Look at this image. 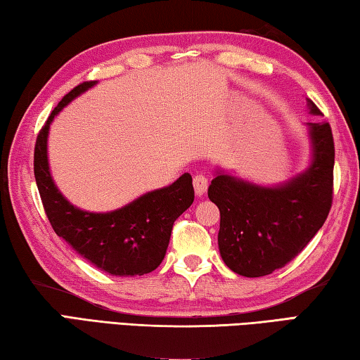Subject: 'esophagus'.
Here are the masks:
<instances>
[{
  "label": "esophagus",
  "mask_w": 360,
  "mask_h": 360,
  "mask_svg": "<svg viewBox=\"0 0 360 360\" xmlns=\"http://www.w3.org/2000/svg\"><path fill=\"white\" fill-rule=\"evenodd\" d=\"M193 185H194V191H196V196L202 198L207 191V186H209V180H207V176L204 174H198L194 175Z\"/></svg>",
  "instance_id": "1"
}]
</instances>
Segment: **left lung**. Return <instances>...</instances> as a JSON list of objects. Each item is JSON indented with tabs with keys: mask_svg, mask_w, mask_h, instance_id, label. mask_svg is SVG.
<instances>
[{
	"mask_svg": "<svg viewBox=\"0 0 360 360\" xmlns=\"http://www.w3.org/2000/svg\"><path fill=\"white\" fill-rule=\"evenodd\" d=\"M311 115H321L307 99ZM310 162L276 185H259L221 167L209 199L221 215L218 248L232 272L248 278L270 275L292 261L323 228L332 205L333 137L329 123H305Z\"/></svg>",
	"mask_w": 360,
	"mask_h": 360,
	"instance_id": "obj_1",
	"label": "left lung"
}]
</instances>
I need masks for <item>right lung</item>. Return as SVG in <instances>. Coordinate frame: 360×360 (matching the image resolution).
Returning <instances> with one entry per match:
<instances>
[{"mask_svg":"<svg viewBox=\"0 0 360 360\" xmlns=\"http://www.w3.org/2000/svg\"><path fill=\"white\" fill-rule=\"evenodd\" d=\"M96 84L85 82L75 86L49 117L36 141V185L56 236L71 245L75 253L109 275H145L162 262L174 221L193 204V179L185 172L174 184L145 193L110 212H88L69 202L50 172V124L66 105Z\"/></svg>","mask_w":360,"mask_h":360,"instance_id":"right-lung-1","label":"right lung"}]
</instances>
